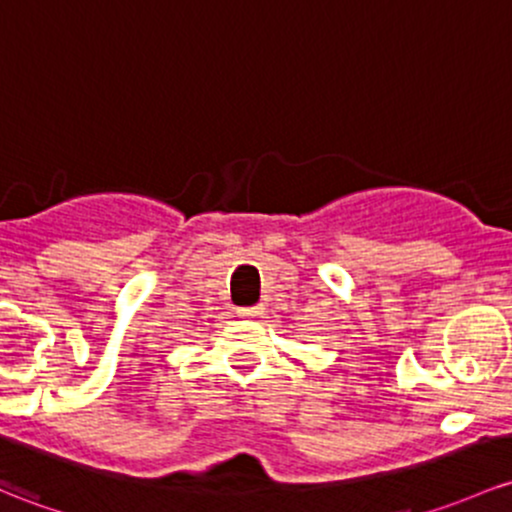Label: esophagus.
<instances>
[{
	"instance_id": "1",
	"label": "esophagus",
	"mask_w": 512,
	"mask_h": 512,
	"mask_svg": "<svg viewBox=\"0 0 512 512\" xmlns=\"http://www.w3.org/2000/svg\"><path fill=\"white\" fill-rule=\"evenodd\" d=\"M260 314L262 306H242V309H238V316H242V319H257Z\"/></svg>"
}]
</instances>
